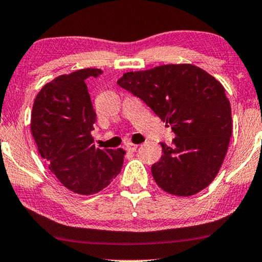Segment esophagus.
<instances>
[{
	"mask_svg": "<svg viewBox=\"0 0 262 262\" xmlns=\"http://www.w3.org/2000/svg\"><path fill=\"white\" fill-rule=\"evenodd\" d=\"M126 149L128 151H130V153H133V151H135L136 149H138V144L136 143H133V142H128L126 144Z\"/></svg>",
	"mask_w": 262,
	"mask_h": 262,
	"instance_id": "1",
	"label": "esophagus"
}]
</instances>
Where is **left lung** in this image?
Listing matches in <instances>:
<instances>
[{
    "label": "left lung",
    "instance_id": "8db88e82",
    "mask_svg": "<svg viewBox=\"0 0 262 262\" xmlns=\"http://www.w3.org/2000/svg\"><path fill=\"white\" fill-rule=\"evenodd\" d=\"M150 107L174 132L171 146L151 166L160 188L190 196L210 185L220 170L232 136V111L215 77L190 63L163 64L124 73L118 80Z\"/></svg>",
    "mask_w": 262,
    "mask_h": 262
}]
</instances>
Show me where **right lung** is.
Returning a JSON list of instances; mask_svg holds the SVG:
<instances>
[{
  "label": "right lung",
  "instance_id": "obj_1",
  "mask_svg": "<svg viewBox=\"0 0 262 262\" xmlns=\"http://www.w3.org/2000/svg\"><path fill=\"white\" fill-rule=\"evenodd\" d=\"M102 74L84 68L46 83L35 97L30 129L38 153L66 188L92 195L111 183L123 166L126 150L100 149L93 143L95 123L84 80Z\"/></svg>",
  "mask_w": 262,
  "mask_h": 262
}]
</instances>
